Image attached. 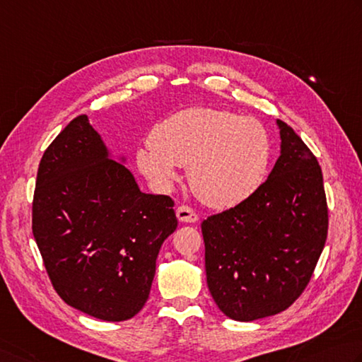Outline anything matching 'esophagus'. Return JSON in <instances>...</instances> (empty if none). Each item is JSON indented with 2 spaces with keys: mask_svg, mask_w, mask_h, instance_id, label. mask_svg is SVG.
<instances>
[{
  "mask_svg": "<svg viewBox=\"0 0 362 362\" xmlns=\"http://www.w3.org/2000/svg\"><path fill=\"white\" fill-rule=\"evenodd\" d=\"M175 216L177 219H179L180 223H196L197 221V215L194 210H191L189 207H187V205H182V207H179L175 210Z\"/></svg>",
  "mask_w": 362,
  "mask_h": 362,
  "instance_id": "34e87169",
  "label": "esophagus"
}]
</instances>
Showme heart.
I'll return each instance as SVG.
<instances>
[{
	"mask_svg": "<svg viewBox=\"0 0 362 362\" xmlns=\"http://www.w3.org/2000/svg\"><path fill=\"white\" fill-rule=\"evenodd\" d=\"M152 146L138 148L139 171L166 188L177 166H188L193 193L214 209H229L251 197L264 183L272 143L264 124L228 110L194 106L163 119Z\"/></svg>",
	"mask_w": 362,
	"mask_h": 362,
	"instance_id": "obj_1",
	"label": "heart"
}]
</instances>
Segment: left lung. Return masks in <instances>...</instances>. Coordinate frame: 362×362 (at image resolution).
Returning a JSON list of instances; mask_svg holds the SVG:
<instances>
[{"label":"left lung","instance_id":"1","mask_svg":"<svg viewBox=\"0 0 362 362\" xmlns=\"http://www.w3.org/2000/svg\"><path fill=\"white\" fill-rule=\"evenodd\" d=\"M281 155L246 201L202 223L207 286L237 322L286 310L306 288L328 233L322 169L303 139L276 120Z\"/></svg>","mask_w":362,"mask_h":362}]
</instances>
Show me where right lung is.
<instances>
[{
  "label": "right lung",
  "instance_id": "1",
  "mask_svg": "<svg viewBox=\"0 0 362 362\" xmlns=\"http://www.w3.org/2000/svg\"><path fill=\"white\" fill-rule=\"evenodd\" d=\"M125 161L78 116L42 157L33 201V233L54 290L105 322L143 309L160 247L177 229L171 197L143 193Z\"/></svg>",
  "mask_w": 362,
  "mask_h": 362
}]
</instances>
